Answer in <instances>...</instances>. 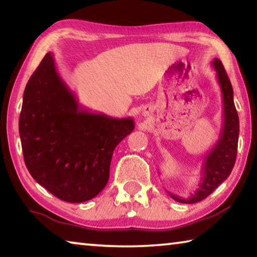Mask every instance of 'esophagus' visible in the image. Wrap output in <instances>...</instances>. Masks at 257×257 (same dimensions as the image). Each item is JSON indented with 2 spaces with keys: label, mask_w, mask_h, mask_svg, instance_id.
Returning a JSON list of instances; mask_svg holds the SVG:
<instances>
[{
  "label": "esophagus",
  "mask_w": 257,
  "mask_h": 257,
  "mask_svg": "<svg viewBox=\"0 0 257 257\" xmlns=\"http://www.w3.org/2000/svg\"><path fill=\"white\" fill-rule=\"evenodd\" d=\"M143 114H144V115H149V111H147L146 107L144 108V110H143Z\"/></svg>",
  "instance_id": "1"
}]
</instances>
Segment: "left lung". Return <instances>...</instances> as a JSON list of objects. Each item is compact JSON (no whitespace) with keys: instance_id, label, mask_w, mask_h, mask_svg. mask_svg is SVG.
I'll return each instance as SVG.
<instances>
[{"instance_id":"1","label":"left lung","mask_w":257,"mask_h":257,"mask_svg":"<svg viewBox=\"0 0 257 257\" xmlns=\"http://www.w3.org/2000/svg\"><path fill=\"white\" fill-rule=\"evenodd\" d=\"M212 66L216 72V79L219 82L221 94H222V128H221L217 142L204 158L202 178L196 191L187 198L177 196L168 191L171 198L184 204L201 202L208 195H211L229 177L236 162L239 118L233 103V89L222 62L219 59H214L212 61Z\"/></svg>"}]
</instances>
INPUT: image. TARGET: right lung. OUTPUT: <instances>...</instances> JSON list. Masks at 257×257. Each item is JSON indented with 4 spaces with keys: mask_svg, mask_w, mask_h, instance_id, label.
Listing matches in <instances>:
<instances>
[{
    "mask_svg": "<svg viewBox=\"0 0 257 257\" xmlns=\"http://www.w3.org/2000/svg\"><path fill=\"white\" fill-rule=\"evenodd\" d=\"M116 119L82 107L47 53L24 92L19 134L25 164L38 184L69 203L94 198L106 186L113 151L133 132Z\"/></svg>",
    "mask_w": 257,
    "mask_h": 257,
    "instance_id": "1",
    "label": "right lung"
}]
</instances>
